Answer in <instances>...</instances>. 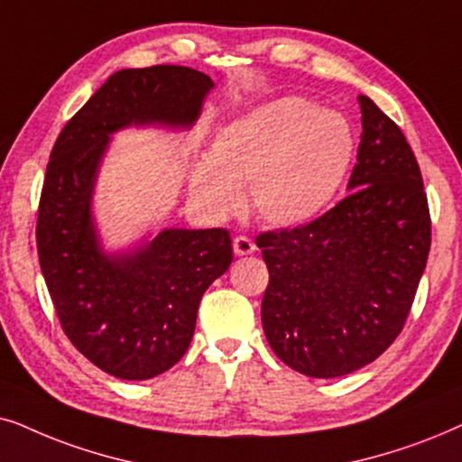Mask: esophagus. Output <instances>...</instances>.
I'll list each match as a JSON object with an SVG mask.
<instances>
[{"instance_id":"esophagus-1","label":"esophagus","mask_w":462,"mask_h":462,"mask_svg":"<svg viewBox=\"0 0 462 462\" xmlns=\"http://www.w3.org/2000/svg\"><path fill=\"white\" fill-rule=\"evenodd\" d=\"M232 247H235V254L236 255H251L255 251V243L251 241L249 236H236L235 241H232Z\"/></svg>"}]
</instances>
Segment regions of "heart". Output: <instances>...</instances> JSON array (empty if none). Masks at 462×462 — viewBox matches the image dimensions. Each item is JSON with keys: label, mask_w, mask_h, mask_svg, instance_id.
Segmentation results:
<instances>
[{"label": "heart", "mask_w": 462, "mask_h": 462, "mask_svg": "<svg viewBox=\"0 0 462 462\" xmlns=\"http://www.w3.org/2000/svg\"><path fill=\"white\" fill-rule=\"evenodd\" d=\"M348 122L302 97H281L249 109L215 134L211 158L192 173V196L211 215H226L249 183L254 213L270 226H302L334 200L353 162Z\"/></svg>", "instance_id": "b5f03b06"}]
</instances>
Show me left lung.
<instances>
[{
  "mask_svg": "<svg viewBox=\"0 0 462 462\" xmlns=\"http://www.w3.org/2000/svg\"><path fill=\"white\" fill-rule=\"evenodd\" d=\"M348 196L321 217L255 238L268 266L262 325L282 364L337 378L402 334L431 249V215L402 128L359 95Z\"/></svg>",
  "mask_w": 462,
  "mask_h": 462,
  "instance_id": "obj_1",
  "label": "left lung"
}]
</instances>
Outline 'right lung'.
Masks as SVG:
<instances>
[{"instance_id":"obj_1","label":"right lung","mask_w":462,"mask_h":462,"mask_svg":"<svg viewBox=\"0 0 462 462\" xmlns=\"http://www.w3.org/2000/svg\"><path fill=\"white\" fill-rule=\"evenodd\" d=\"M211 88V78L181 65L116 71L51 152L35 227L42 274L65 336L116 378H153L186 355L202 293L232 263V238L224 227L162 230L106 254L90 208L98 164L120 128L192 126Z\"/></svg>"}]
</instances>
